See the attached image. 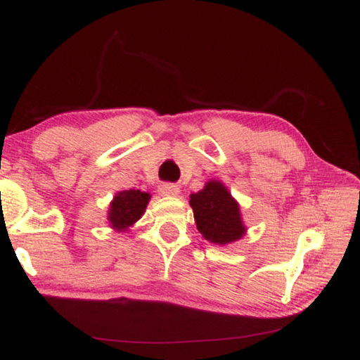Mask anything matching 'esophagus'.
<instances>
[{
  "instance_id": "obj_1",
  "label": "esophagus",
  "mask_w": 360,
  "mask_h": 360,
  "mask_svg": "<svg viewBox=\"0 0 360 360\" xmlns=\"http://www.w3.org/2000/svg\"><path fill=\"white\" fill-rule=\"evenodd\" d=\"M160 195L164 196H178L179 195V187L173 184H162L159 187Z\"/></svg>"
}]
</instances>
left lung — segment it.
I'll list each match as a JSON object with an SVG mask.
<instances>
[{"instance_id":"8db88e82","label":"left lung","mask_w":360,"mask_h":360,"mask_svg":"<svg viewBox=\"0 0 360 360\" xmlns=\"http://www.w3.org/2000/svg\"><path fill=\"white\" fill-rule=\"evenodd\" d=\"M190 207L198 231L217 246L238 241L248 232L238 201L218 179H210L202 190L190 195Z\"/></svg>"}]
</instances>
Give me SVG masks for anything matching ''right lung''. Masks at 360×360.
I'll list each match as a JSON object with an SVG mask.
<instances>
[{
  "instance_id": "right-lung-1",
  "label": "right lung",
  "mask_w": 360,
  "mask_h": 360,
  "mask_svg": "<svg viewBox=\"0 0 360 360\" xmlns=\"http://www.w3.org/2000/svg\"><path fill=\"white\" fill-rule=\"evenodd\" d=\"M151 195L141 190H122L112 198L108 209L110 227L116 232H128L143 215Z\"/></svg>"
}]
</instances>
